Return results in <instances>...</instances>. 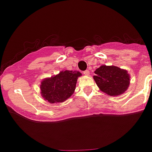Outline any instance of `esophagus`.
<instances>
[{"mask_svg": "<svg viewBox=\"0 0 152 152\" xmlns=\"http://www.w3.org/2000/svg\"><path fill=\"white\" fill-rule=\"evenodd\" d=\"M83 74L85 75V76H89V71L88 70V69H86V70L83 71Z\"/></svg>", "mask_w": 152, "mask_h": 152, "instance_id": "esophagus-1", "label": "esophagus"}]
</instances>
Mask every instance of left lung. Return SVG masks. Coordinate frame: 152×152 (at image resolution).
I'll list each match as a JSON object with an SVG mask.
<instances>
[{"instance_id":"8db88e82","label":"left lung","mask_w":152,"mask_h":152,"mask_svg":"<svg viewBox=\"0 0 152 152\" xmlns=\"http://www.w3.org/2000/svg\"><path fill=\"white\" fill-rule=\"evenodd\" d=\"M93 76L96 84L102 92L109 96H118L127 90L130 77L125 69L113 66H101L95 71Z\"/></svg>"}]
</instances>
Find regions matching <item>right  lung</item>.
<instances>
[{
	"instance_id": "right-lung-1",
	"label": "right lung",
	"mask_w": 152,
	"mask_h": 152,
	"mask_svg": "<svg viewBox=\"0 0 152 152\" xmlns=\"http://www.w3.org/2000/svg\"><path fill=\"white\" fill-rule=\"evenodd\" d=\"M81 76L79 71H62L56 76L42 81L40 89L42 97L50 103L62 102L74 92L76 82Z\"/></svg>"
}]
</instances>
